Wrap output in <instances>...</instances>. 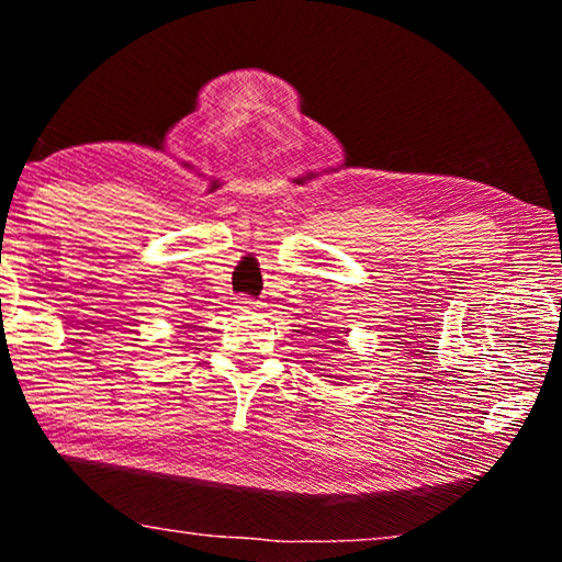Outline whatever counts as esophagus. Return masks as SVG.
Masks as SVG:
<instances>
[{
    "mask_svg": "<svg viewBox=\"0 0 562 562\" xmlns=\"http://www.w3.org/2000/svg\"><path fill=\"white\" fill-rule=\"evenodd\" d=\"M237 310H258L260 302L252 300V297H237Z\"/></svg>",
    "mask_w": 562,
    "mask_h": 562,
    "instance_id": "34e87169",
    "label": "esophagus"
}]
</instances>
